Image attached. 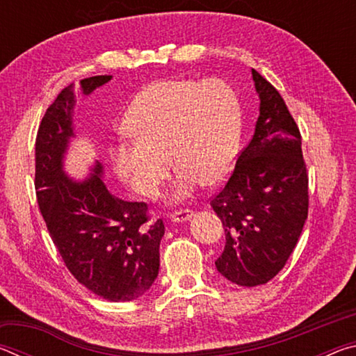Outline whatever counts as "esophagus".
Here are the masks:
<instances>
[{
  "label": "esophagus",
  "mask_w": 356,
  "mask_h": 356,
  "mask_svg": "<svg viewBox=\"0 0 356 356\" xmlns=\"http://www.w3.org/2000/svg\"><path fill=\"white\" fill-rule=\"evenodd\" d=\"M193 216V210L191 209H180V210H176V212H172L170 215V218L174 221V222H184L188 218H191Z\"/></svg>",
  "instance_id": "1"
}]
</instances>
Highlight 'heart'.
<instances>
[{"label": "heart", "mask_w": 356, "mask_h": 356, "mask_svg": "<svg viewBox=\"0 0 356 356\" xmlns=\"http://www.w3.org/2000/svg\"><path fill=\"white\" fill-rule=\"evenodd\" d=\"M127 129L111 146L118 176L141 196L152 197L179 168L172 200L190 196L200 182L225 180L236 163L242 111L234 89L220 80H170L149 84L127 111Z\"/></svg>", "instance_id": "1"}]
</instances>
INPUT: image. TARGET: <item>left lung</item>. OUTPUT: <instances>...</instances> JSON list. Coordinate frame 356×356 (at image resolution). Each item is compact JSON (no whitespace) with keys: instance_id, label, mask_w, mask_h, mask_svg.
<instances>
[{"instance_id":"1","label":"left lung","mask_w":356,"mask_h":356,"mask_svg":"<svg viewBox=\"0 0 356 356\" xmlns=\"http://www.w3.org/2000/svg\"><path fill=\"white\" fill-rule=\"evenodd\" d=\"M252 80L261 99L254 135L210 200L226 234L216 270L245 287L265 284L281 272L309 207L298 125L272 83L254 69Z\"/></svg>"}]
</instances>
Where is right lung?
<instances>
[{"mask_svg":"<svg viewBox=\"0 0 356 356\" xmlns=\"http://www.w3.org/2000/svg\"><path fill=\"white\" fill-rule=\"evenodd\" d=\"M110 80L111 75L84 78L81 91L91 94ZM75 99L70 83L39 125L34 186L40 213L65 267L80 284L108 301L136 300L159 275L165 225L161 220L150 222L146 202L113 196L99 176V161L83 182L65 176L63 159L74 136Z\"/></svg>","mask_w":356,"mask_h":356,"instance_id":"right-lung-1","label":"right lung"}]
</instances>
